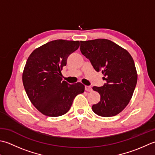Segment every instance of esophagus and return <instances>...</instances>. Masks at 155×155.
Instances as JSON below:
<instances>
[{"mask_svg":"<svg viewBox=\"0 0 155 155\" xmlns=\"http://www.w3.org/2000/svg\"><path fill=\"white\" fill-rule=\"evenodd\" d=\"M85 90H86L87 91H92V89H91V87L90 86H85Z\"/></svg>","mask_w":155,"mask_h":155,"instance_id":"esophagus-1","label":"esophagus"}]
</instances>
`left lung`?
<instances>
[{
    "mask_svg": "<svg viewBox=\"0 0 155 155\" xmlns=\"http://www.w3.org/2000/svg\"><path fill=\"white\" fill-rule=\"evenodd\" d=\"M80 51L96 71H102L106 83L92 89L100 101L92 106L97 115L110 117L121 112L130 102L137 83L134 60L126 49L106 39L80 41Z\"/></svg>",
    "mask_w": 155,
    "mask_h": 155,
    "instance_id": "1",
    "label": "left lung"
}]
</instances>
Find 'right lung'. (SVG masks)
I'll return each mask as SVG.
<instances>
[{
  "label": "right lung",
  "instance_id": "add662e5",
  "mask_svg": "<svg viewBox=\"0 0 155 155\" xmlns=\"http://www.w3.org/2000/svg\"><path fill=\"white\" fill-rule=\"evenodd\" d=\"M79 41L58 39L35 49L27 59L23 74L25 91L43 114L57 117L67 113L85 86L62 81L61 71L69 55L79 48Z\"/></svg>",
  "mask_w": 155,
  "mask_h": 155
}]
</instances>
